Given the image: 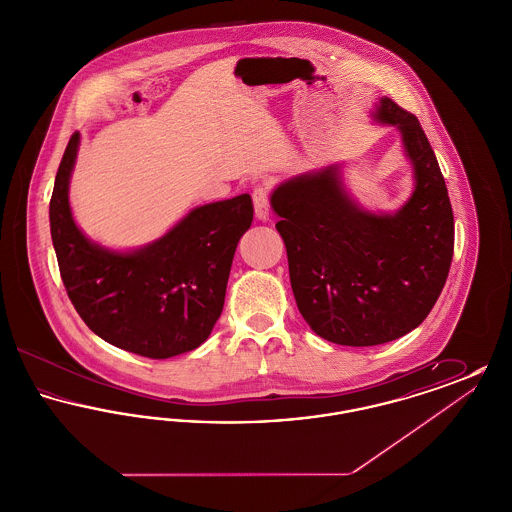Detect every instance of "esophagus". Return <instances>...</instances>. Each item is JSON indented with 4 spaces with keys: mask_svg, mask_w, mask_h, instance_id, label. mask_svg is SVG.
Listing matches in <instances>:
<instances>
[{
    "mask_svg": "<svg viewBox=\"0 0 512 512\" xmlns=\"http://www.w3.org/2000/svg\"><path fill=\"white\" fill-rule=\"evenodd\" d=\"M253 207H255L257 219H268V215H270V188H268L267 184L257 186L253 190Z\"/></svg>",
    "mask_w": 512,
    "mask_h": 512,
    "instance_id": "obj_1",
    "label": "esophagus"
}]
</instances>
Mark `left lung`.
Segmentation results:
<instances>
[{"label":"left lung","mask_w":512,"mask_h":512,"mask_svg":"<svg viewBox=\"0 0 512 512\" xmlns=\"http://www.w3.org/2000/svg\"><path fill=\"white\" fill-rule=\"evenodd\" d=\"M374 117L401 130L414 165L416 188L395 215L361 211L336 167L297 176L270 197L299 313L320 338L353 347L397 340L428 317L455 245L447 186L420 122L390 98Z\"/></svg>","instance_id":"8db88e82"}]
</instances>
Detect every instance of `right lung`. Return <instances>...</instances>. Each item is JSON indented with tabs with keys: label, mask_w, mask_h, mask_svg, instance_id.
<instances>
[{
	"label": "right lung",
	"mask_w": 512,
	"mask_h": 512,
	"mask_svg": "<svg viewBox=\"0 0 512 512\" xmlns=\"http://www.w3.org/2000/svg\"><path fill=\"white\" fill-rule=\"evenodd\" d=\"M78 142L74 132L49 201L51 240L76 313L101 340L142 357L192 351L222 313L234 251L253 220L251 197L197 207L155 244L113 253L88 242L71 215Z\"/></svg>",
	"instance_id": "right-lung-1"
}]
</instances>
